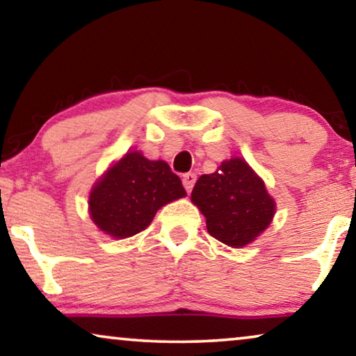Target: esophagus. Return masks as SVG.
I'll use <instances>...</instances> for the list:
<instances>
[{
	"mask_svg": "<svg viewBox=\"0 0 356 356\" xmlns=\"http://www.w3.org/2000/svg\"><path fill=\"white\" fill-rule=\"evenodd\" d=\"M194 183H196V175H194V173H184L183 175V186L188 193H191Z\"/></svg>",
	"mask_w": 356,
	"mask_h": 356,
	"instance_id": "1",
	"label": "esophagus"
}]
</instances>
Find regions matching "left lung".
<instances>
[{
	"mask_svg": "<svg viewBox=\"0 0 356 356\" xmlns=\"http://www.w3.org/2000/svg\"><path fill=\"white\" fill-rule=\"evenodd\" d=\"M191 201L206 217L207 232L232 248L254 241L275 213L262 178L241 157L223 160L217 172L199 177Z\"/></svg>",
	"mask_w": 356,
	"mask_h": 356,
	"instance_id": "obj_1",
	"label": "left lung"
}]
</instances>
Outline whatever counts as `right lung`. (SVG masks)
<instances>
[{"label":"right lung","mask_w":356,"mask_h":356,"mask_svg":"<svg viewBox=\"0 0 356 356\" xmlns=\"http://www.w3.org/2000/svg\"><path fill=\"white\" fill-rule=\"evenodd\" d=\"M184 196L181 179L167 162L133 150L110 165L92 186L89 213L105 235L123 240L145 230L160 207Z\"/></svg>","instance_id":"1"}]
</instances>
